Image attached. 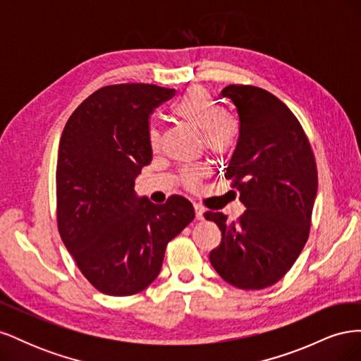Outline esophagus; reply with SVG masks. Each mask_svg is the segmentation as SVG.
<instances>
[{
	"mask_svg": "<svg viewBox=\"0 0 361 361\" xmlns=\"http://www.w3.org/2000/svg\"><path fill=\"white\" fill-rule=\"evenodd\" d=\"M194 212H195V218H197V220H203V218H204V209H203V206H200V204H197V203H194Z\"/></svg>",
	"mask_w": 361,
	"mask_h": 361,
	"instance_id": "1",
	"label": "esophagus"
}]
</instances>
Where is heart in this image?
<instances>
[{"mask_svg": "<svg viewBox=\"0 0 361 361\" xmlns=\"http://www.w3.org/2000/svg\"><path fill=\"white\" fill-rule=\"evenodd\" d=\"M173 114L183 123H187L197 133L203 134L204 147L214 155H227L233 150L239 126L236 118L223 114L221 106L214 99L212 94L203 87H192L185 92L171 108ZM149 141L152 147H158L159 133L152 128L149 130ZM203 170L199 167H191L183 170L182 179L187 187H195L202 178Z\"/></svg>", "mask_w": 361, "mask_h": 361, "instance_id": "b5f03b06", "label": "heart"}]
</instances>
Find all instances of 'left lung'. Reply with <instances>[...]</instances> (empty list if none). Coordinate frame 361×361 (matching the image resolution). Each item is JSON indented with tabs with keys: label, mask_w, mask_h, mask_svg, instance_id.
Instances as JSON below:
<instances>
[{
	"label": "left lung",
	"mask_w": 361,
	"mask_h": 361,
	"mask_svg": "<svg viewBox=\"0 0 361 361\" xmlns=\"http://www.w3.org/2000/svg\"><path fill=\"white\" fill-rule=\"evenodd\" d=\"M221 94L239 116L238 143L224 176L247 211L236 223H227L221 212L204 215L221 231L209 260L232 286L264 289L285 277L307 243L318 171L298 118L274 94L235 84Z\"/></svg>",
	"instance_id": "left-lung-1"
}]
</instances>
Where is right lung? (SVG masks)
<instances>
[{"instance_id":"right-lung-1","label":"right lung","mask_w":361,"mask_h":361,"mask_svg":"<svg viewBox=\"0 0 361 361\" xmlns=\"http://www.w3.org/2000/svg\"><path fill=\"white\" fill-rule=\"evenodd\" d=\"M173 94L154 84L102 87L72 113L60 138V236L84 277L113 297L146 289L169 241L195 216L182 195L159 206L134 190L152 161L149 116Z\"/></svg>"}]
</instances>
